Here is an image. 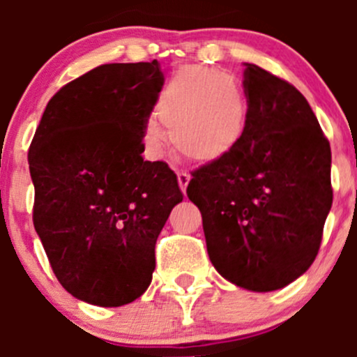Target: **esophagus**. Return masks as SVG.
I'll use <instances>...</instances> for the list:
<instances>
[{
	"mask_svg": "<svg viewBox=\"0 0 357 357\" xmlns=\"http://www.w3.org/2000/svg\"><path fill=\"white\" fill-rule=\"evenodd\" d=\"M178 183H179V188H181V192L185 193L186 192V186H188L190 183V174L188 172H178Z\"/></svg>",
	"mask_w": 357,
	"mask_h": 357,
	"instance_id": "34e87169",
	"label": "esophagus"
}]
</instances>
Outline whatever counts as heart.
I'll return each instance as SVG.
<instances>
[{"label": "heart", "instance_id": "b5f03b06", "mask_svg": "<svg viewBox=\"0 0 357 357\" xmlns=\"http://www.w3.org/2000/svg\"><path fill=\"white\" fill-rule=\"evenodd\" d=\"M158 117L171 129L179 152L197 160L228 153L245 131L247 102L233 75L204 67H185L167 82L158 100ZM146 142L158 146L160 126L149 122Z\"/></svg>", "mask_w": 357, "mask_h": 357}]
</instances>
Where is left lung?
Wrapping results in <instances>:
<instances>
[{
    "mask_svg": "<svg viewBox=\"0 0 357 357\" xmlns=\"http://www.w3.org/2000/svg\"><path fill=\"white\" fill-rule=\"evenodd\" d=\"M245 131L228 153L192 172L208 259L236 287L271 291L304 275L332 208V152L297 88L245 63Z\"/></svg>",
    "mask_w": 357,
    "mask_h": 357,
    "instance_id": "1",
    "label": "left lung"
}]
</instances>
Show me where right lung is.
<instances>
[{"label": "right lung", "instance_id": "1", "mask_svg": "<svg viewBox=\"0 0 357 357\" xmlns=\"http://www.w3.org/2000/svg\"><path fill=\"white\" fill-rule=\"evenodd\" d=\"M162 84L157 60L93 68L50 100L29 149L36 233L63 289L88 304L145 294L183 200L169 165L142 157Z\"/></svg>", "mask_w": 357, "mask_h": 357}]
</instances>
